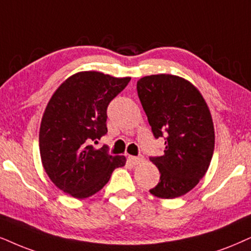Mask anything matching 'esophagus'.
I'll return each mask as SVG.
<instances>
[{"instance_id": "34e87169", "label": "esophagus", "mask_w": 251, "mask_h": 251, "mask_svg": "<svg viewBox=\"0 0 251 251\" xmlns=\"http://www.w3.org/2000/svg\"><path fill=\"white\" fill-rule=\"evenodd\" d=\"M128 161L133 164H139L140 162H142L144 161V157L141 156H131V155H128Z\"/></svg>"}]
</instances>
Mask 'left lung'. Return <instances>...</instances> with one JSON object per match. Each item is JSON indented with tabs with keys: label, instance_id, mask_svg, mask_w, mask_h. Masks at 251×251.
Instances as JSON below:
<instances>
[{
	"label": "left lung",
	"instance_id": "left-lung-1",
	"mask_svg": "<svg viewBox=\"0 0 251 251\" xmlns=\"http://www.w3.org/2000/svg\"><path fill=\"white\" fill-rule=\"evenodd\" d=\"M136 90L154 136L166 140L162 156L151 157L161 176L149 192L162 199L185 195L205 176L213 155L210 109L198 89L176 75L145 76Z\"/></svg>",
	"mask_w": 251,
	"mask_h": 251
}]
</instances>
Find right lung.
I'll return each instance as SVG.
<instances>
[{
  "instance_id": "1",
  "label": "right lung",
  "mask_w": 251,
  "mask_h": 251,
  "mask_svg": "<svg viewBox=\"0 0 251 251\" xmlns=\"http://www.w3.org/2000/svg\"><path fill=\"white\" fill-rule=\"evenodd\" d=\"M131 77L80 72L68 77L50 97L39 131L41 163L56 188L77 199L103 189L125 156H112L107 146L91 142L106 134V109Z\"/></svg>"
}]
</instances>
